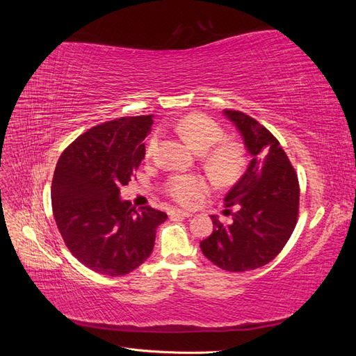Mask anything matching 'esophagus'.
Here are the masks:
<instances>
[{
	"instance_id": "34e87169",
	"label": "esophagus",
	"mask_w": 356,
	"mask_h": 356,
	"mask_svg": "<svg viewBox=\"0 0 356 356\" xmlns=\"http://www.w3.org/2000/svg\"><path fill=\"white\" fill-rule=\"evenodd\" d=\"M169 215H170V218H178V217H181V218H190L193 213H190L187 211H182V209H172L169 212Z\"/></svg>"
}]
</instances>
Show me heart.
<instances>
[{
	"label": "heart",
	"mask_w": 356,
	"mask_h": 356,
	"mask_svg": "<svg viewBox=\"0 0 356 356\" xmlns=\"http://www.w3.org/2000/svg\"><path fill=\"white\" fill-rule=\"evenodd\" d=\"M175 131L197 153L203 154V165L208 174L220 184H230L241 175L245 157L236 143L223 141L224 131L212 118L202 114H188L175 123ZM159 144L153 135L147 147L152 156ZM209 191V182L200 175H172L166 182V193L181 204H193Z\"/></svg>",
	"instance_id": "b5f03b06"
}]
</instances>
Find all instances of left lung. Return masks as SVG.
<instances>
[{
    "label": "left lung",
    "instance_id": "1",
    "mask_svg": "<svg viewBox=\"0 0 356 356\" xmlns=\"http://www.w3.org/2000/svg\"><path fill=\"white\" fill-rule=\"evenodd\" d=\"M222 114L238 129L251 161L224 197V208H238L233 222L221 224L211 215L213 232L200 242V250L222 270L248 272L270 263L293 234L298 179L282 147L264 126L241 111Z\"/></svg>",
    "mask_w": 356,
    "mask_h": 356
}]
</instances>
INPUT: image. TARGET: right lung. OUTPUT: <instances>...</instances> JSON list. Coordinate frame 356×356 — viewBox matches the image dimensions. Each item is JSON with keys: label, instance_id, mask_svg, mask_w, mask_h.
<instances>
[{"label": "right lung", "instance_id": "1", "mask_svg": "<svg viewBox=\"0 0 356 356\" xmlns=\"http://www.w3.org/2000/svg\"><path fill=\"white\" fill-rule=\"evenodd\" d=\"M153 114L95 126L62 153L51 181V208L63 242L90 270L123 276L153 251L156 229L168 215L122 200L145 157Z\"/></svg>", "mask_w": 356, "mask_h": 356}]
</instances>
